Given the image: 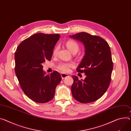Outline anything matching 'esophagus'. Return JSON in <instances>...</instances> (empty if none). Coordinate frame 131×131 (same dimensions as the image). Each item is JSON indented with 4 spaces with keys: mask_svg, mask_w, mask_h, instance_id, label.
Returning <instances> with one entry per match:
<instances>
[{
    "mask_svg": "<svg viewBox=\"0 0 131 131\" xmlns=\"http://www.w3.org/2000/svg\"><path fill=\"white\" fill-rule=\"evenodd\" d=\"M61 76H62V79H64L66 77H68L69 75H67V74H64V73H63V74H61Z\"/></svg>",
    "mask_w": 131,
    "mask_h": 131,
    "instance_id": "34e87169",
    "label": "esophagus"
}]
</instances>
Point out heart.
Listing matches in <instances>:
<instances>
[{
  "label": "heart",
  "mask_w": 131,
  "mask_h": 131,
  "mask_svg": "<svg viewBox=\"0 0 131 131\" xmlns=\"http://www.w3.org/2000/svg\"><path fill=\"white\" fill-rule=\"evenodd\" d=\"M66 46L68 50L72 53H73L74 52H78L79 49V46L78 43L73 40L68 41L66 43ZM58 49V46L55 47L53 51V54L55 55L56 54ZM74 66V64L73 63H62L58 66L57 68L59 70H61V72L63 73H68L69 72L70 68L73 67Z\"/></svg>",
  "instance_id": "heart-1"
}]
</instances>
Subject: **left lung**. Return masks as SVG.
<instances>
[{"mask_svg":"<svg viewBox=\"0 0 131 131\" xmlns=\"http://www.w3.org/2000/svg\"><path fill=\"white\" fill-rule=\"evenodd\" d=\"M70 38L81 42L85 47V55L77 70L86 75L79 80L72 76L74 82L71 90L75 99L87 103L101 98L108 89L111 81L113 62L110 46L102 38L86 32L70 35Z\"/></svg>","mask_w":131,"mask_h":131,"instance_id":"8db88e82","label":"left lung"}]
</instances>
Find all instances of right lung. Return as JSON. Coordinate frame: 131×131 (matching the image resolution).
I'll use <instances>...</instances> for the list:
<instances>
[{
  "mask_svg": "<svg viewBox=\"0 0 131 131\" xmlns=\"http://www.w3.org/2000/svg\"><path fill=\"white\" fill-rule=\"evenodd\" d=\"M60 35L38 33L23 40L16 50L15 72L20 87L33 101L43 103L54 97L62 77L57 71L46 75L42 64L51 61Z\"/></svg>",
  "mask_w": 131,
  "mask_h": 131,
  "instance_id": "add662e5",
  "label": "right lung"
}]
</instances>
